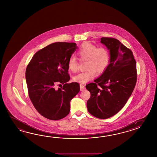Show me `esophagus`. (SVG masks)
<instances>
[{
  "instance_id": "obj_1",
  "label": "esophagus",
  "mask_w": 157,
  "mask_h": 157,
  "mask_svg": "<svg viewBox=\"0 0 157 157\" xmlns=\"http://www.w3.org/2000/svg\"><path fill=\"white\" fill-rule=\"evenodd\" d=\"M80 91H84V90H86V87L82 84H80Z\"/></svg>"
}]
</instances>
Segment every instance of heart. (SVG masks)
I'll list each match as a JSON object with an SVG mask.
<instances>
[{
  "label": "heart",
  "instance_id": "obj_1",
  "mask_svg": "<svg viewBox=\"0 0 157 157\" xmlns=\"http://www.w3.org/2000/svg\"><path fill=\"white\" fill-rule=\"evenodd\" d=\"M77 55L81 60L87 59V70L78 74L73 78V80L80 83H86L96 76L102 73L108 68L110 62V55L108 49L105 47H98L90 42L83 43L78 49ZM69 69L76 72L78 67V62L76 58L71 56L67 62Z\"/></svg>",
  "mask_w": 157,
  "mask_h": 157
}]
</instances>
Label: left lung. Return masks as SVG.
Returning a JSON list of instances; mask_svg holds the SVG:
<instances>
[{
  "mask_svg": "<svg viewBox=\"0 0 157 157\" xmlns=\"http://www.w3.org/2000/svg\"><path fill=\"white\" fill-rule=\"evenodd\" d=\"M101 43L110 51V62L100 77L86 86L91 94L87 106L91 115L107 119L118 113L131 96L136 85L137 70L132 51L118 39L101 38Z\"/></svg>",
  "mask_w": 157,
  "mask_h": 157,
  "instance_id": "8db88e82",
  "label": "left lung"
}]
</instances>
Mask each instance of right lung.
<instances>
[{"instance_id": "right-lung-1", "label": "right lung", "mask_w": 157, "mask_h": 157, "mask_svg": "<svg viewBox=\"0 0 157 157\" xmlns=\"http://www.w3.org/2000/svg\"><path fill=\"white\" fill-rule=\"evenodd\" d=\"M75 43L56 42L40 49L26 67L25 77L30 100L39 113L57 121L70 112V102L80 91L77 82L70 80L67 62L76 51ZM63 84L56 89V85Z\"/></svg>"}]
</instances>
